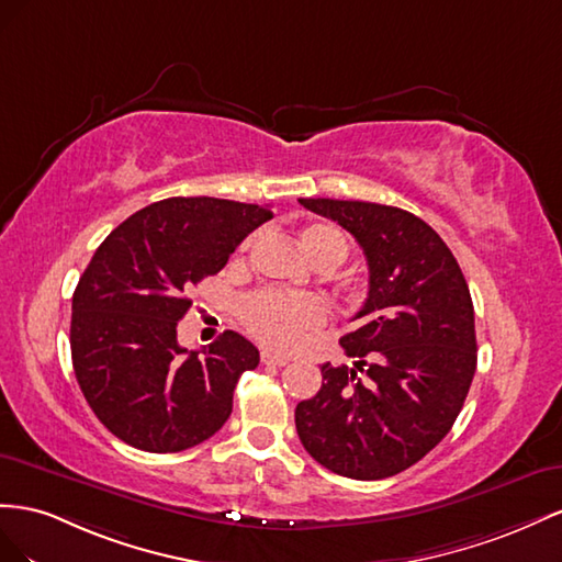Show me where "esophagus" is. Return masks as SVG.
I'll return each mask as SVG.
<instances>
[{
    "label": "esophagus",
    "mask_w": 562,
    "mask_h": 562,
    "mask_svg": "<svg viewBox=\"0 0 562 562\" xmlns=\"http://www.w3.org/2000/svg\"><path fill=\"white\" fill-rule=\"evenodd\" d=\"M261 362H263V364H276V367H282V364L290 362V358H286V356H278V352L263 350V352H261Z\"/></svg>",
    "instance_id": "esophagus-1"
}]
</instances>
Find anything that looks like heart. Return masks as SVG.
<instances>
[{"label": "heart", "instance_id": "obj_1", "mask_svg": "<svg viewBox=\"0 0 562 562\" xmlns=\"http://www.w3.org/2000/svg\"><path fill=\"white\" fill-rule=\"evenodd\" d=\"M299 243L315 266L336 268L341 266L348 245L346 237L329 223H311V226L299 233ZM249 243H243L239 249H247ZM325 303L313 294H286L276 290H261L243 301L239 317H243L245 329L256 341L290 350L299 346L306 336L325 323Z\"/></svg>", "mask_w": 562, "mask_h": 562}]
</instances>
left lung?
<instances>
[{"label":"left lung","mask_w":562,"mask_h":562,"mask_svg":"<svg viewBox=\"0 0 562 562\" xmlns=\"http://www.w3.org/2000/svg\"><path fill=\"white\" fill-rule=\"evenodd\" d=\"M339 223L370 266L364 325L339 341L356 367L323 364V389L296 405L306 452L331 473L381 480L424 459L463 407L475 374L467 278L440 235L397 206L306 198Z\"/></svg>","instance_id":"left-lung-1"}]
</instances>
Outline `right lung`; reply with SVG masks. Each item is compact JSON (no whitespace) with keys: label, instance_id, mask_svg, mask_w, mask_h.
I'll return each instance as SVG.
<instances>
[{"label":"right lung","instance_id":"obj_1","mask_svg":"<svg viewBox=\"0 0 562 562\" xmlns=\"http://www.w3.org/2000/svg\"><path fill=\"white\" fill-rule=\"evenodd\" d=\"M270 218L261 204L169 198L120 223L95 249L72 294L70 350L79 389L112 436L167 454L228 422L237 379L259 364V350L231 329L188 350L176 325L192 286Z\"/></svg>","mask_w":562,"mask_h":562}]
</instances>
